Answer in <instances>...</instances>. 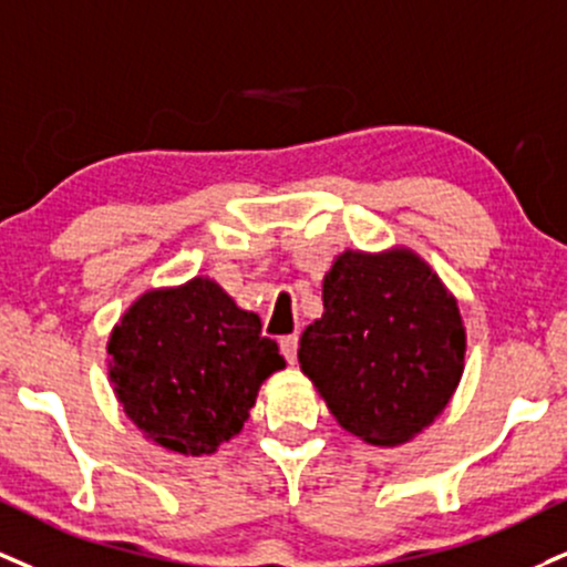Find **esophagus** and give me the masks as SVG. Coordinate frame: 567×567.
I'll return each mask as SVG.
<instances>
[{
    "label": "esophagus",
    "instance_id": "obj_1",
    "mask_svg": "<svg viewBox=\"0 0 567 567\" xmlns=\"http://www.w3.org/2000/svg\"><path fill=\"white\" fill-rule=\"evenodd\" d=\"M279 351H282V357L288 359V364H296V357H298V338H296V336L279 338Z\"/></svg>",
    "mask_w": 567,
    "mask_h": 567
}]
</instances>
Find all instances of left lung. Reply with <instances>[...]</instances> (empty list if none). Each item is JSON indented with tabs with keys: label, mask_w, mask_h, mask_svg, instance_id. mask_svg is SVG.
<instances>
[{
	"label": "left lung",
	"mask_w": 567,
	"mask_h": 567,
	"mask_svg": "<svg viewBox=\"0 0 567 567\" xmlns=\"http://www.w3.org/2000/svg\"><path fill=\"white\" fill-rule=\"evenodd\" d=\"M324 313L306 327L298 361L343 431L401 446L446 409L465 372L456 298L409 248L336 256Z\"/></svg>",
	"instance_id": "1"
}]
</instances>
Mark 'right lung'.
I'll list each match as a JSON object with an SVG mask.
<instances>
[{"label":"right lung","mask_w":567,"mask_h":567,"mask_svg":"<svg viewBox=\"0 0 567 567\" xmlns=\"http://www.w3.org/2000/svg\"><path fill=\"white\" fill-rule=\"evenodd\" d=\"M126 417L168 452L214 454L243 431L258 388L285 370L261 319L210 277L142 292L107 340Z\"/></svg>","instance_id":"1"}]
</instances>
